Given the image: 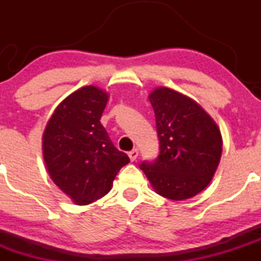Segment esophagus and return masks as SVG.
Wrapping results in <instances>:
<instances>
[{
    "instance_id": "1",
    "label": "esophagus",
    "mask_w": 261,
    "mask_h": 261,
    "mask_svg": "<svg viewBox=\"0 0 261 261\" xmlns=\"http://www.w3.org/2000/svg\"><path fill=\"white\" fill-rule=\"evenodd\" d=\"M138 155H139V150L138 149H134V150H131L130 152H128V158H130L131 162H135L136 158H138Z\"/></svg>"
}]
</instances>
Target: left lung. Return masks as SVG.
Instances as JSON below:
<instances>
[{
    "instance_id": "obj_1",
    "label": "left lung",
    "mask_w": 261,
    "mask_h": 261,
    "mask_svg": "<svg viewBox=\"0 0 261 261\" xmlns=\"http://www.w3.org/2000/svg\"><path fill=\"white\" fill-rule=\"evenodd\" d=\"M154 109L159 155L141 163L150 184L160 196L183 201L203 191L220 163L222 136L215 120L189 97L167 87L149 94Z\"/></svg>"
}]
</instances>
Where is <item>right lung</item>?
Returning a JSON list of instances; mask_svg holds the SVG:
<instances>
[{
    "label": "right lung",
    "mask_w": 261,
    "mask_h": 261,
    "mask_svg": "<svg viewBox=\"0 0 261 261\" xmlns=\"http://www.w3.org/2000/svg\"><path fill=\"white\" fill-rule=\"evenodd\" d=\"M107 101L109 93L98 87H82L58 105L43 134L50 178L78 206L109 193L117 173L130 162L99 121Z\"/></svg>",
    "instance_id": "1"
}]
</instances>
